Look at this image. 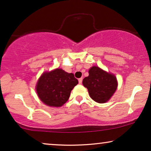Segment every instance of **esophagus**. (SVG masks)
Instances as JSON below:
<instances>
[{
  "label": "esophagus",
  "instance_id": "1",
  "mask_svg": "<svg viewBox=\"0 0 151 151\" xmlns=\"http://www.w3.org/2000/svg\"><path fill=\"white\" fill-rule=\"evenodd\" d=\"M78 82H79V84H82V78H79V79H78Z\"/></svg>",
  "mask_w": 151,
  "mask_h": 151
}]
</instances>
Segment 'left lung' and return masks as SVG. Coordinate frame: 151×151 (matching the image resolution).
I'll return each mask as SVG.
<instances>
[{"instance_id": "8db88e82", "label": "left lung", "mask_w": 151, "mask_h": 151, "mask_svg": "<svg viewBox=\"0 0 151 151\" xmlns=\"http://www.w3.org/2000/svg\"><path fill=\"white\" fill-rule=\"evenodd\" d=\"M88 74L83 79L82 84L88 89L90 97L96 102H106L117 89L116 77L95 66L88 70Z\"/></svg>"}]
</instances>
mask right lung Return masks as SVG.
<instances>
[{"instance_id": "add662e5", "label": "right lung", "mask_w": 151, "mask_h": 151, "mask_svg": "<svg viewBox=\"0 0 151 151\" xmlns=\"http://www.w3.org/2000/svg\"><path fill=\"white\" fill-rule=\"evenodd\" d=\"M78 84L73 73L55 69L42 74L37 82L38 98L49 106H62L69 100L71 90Z\"/></svg>"}]
</instances>
